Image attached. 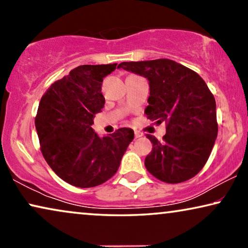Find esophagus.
<instances>
[{
  "instance_id": "34e87169",
  "label": "esophagus",
  "mask_w": 248,
  "mask_h": 248,
  "mask_svg": "<svg viewBox=\"0 0 248 248\" xmlns=\"http://www.w3.org/2000/svg\"><path fill=\"white\" fill-rule=\"evenodd\" d=\"M134 137H135V139L141 138V137H142V133H141L140 131H137V130H135V131H134Z\"/></svg>"
}]
</instances>
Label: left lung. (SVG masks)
<instances>
[{
	"label": "left lung",
	"mask_w": 248,
	"mask_h": 248,
	"mask_svg": "<svg viewBox=\"0 0 248 248\" xmlns=\"http://www.w3.org/2000/svg\"><path fill=\"white\" fill-rule=\"evenodd\" d=\"M117 69L148 80L150 96L144 113L149 120L167 123L162 142L147 135L152 151L145 157V168L169 184L194 177L208 161L218 135L216 100L204 80L167 59L123 62Z\"/></svg>",
	"instance_id": "1"
}]
</instances>
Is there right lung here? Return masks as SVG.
Instances as JSON below:
<instances>
[{"mask_svg":"<svg viewBox=\"0 0 248 248\" xmlns=\"http://www.w3.org/2000/svg\"><path fill=\"white\" fill-rule=\"evenodd\" d=\"M117 63L81 65L53 83L42 97L35 120L42 154L53 171L77 187L108 181L134 139L132 128L99 137L91 125L104 108L103 79Z\"/></svg>","mask_w":248,"mask_h":248,"instance_id":"obj_1","label":"right lung"}]
</instances>
